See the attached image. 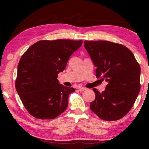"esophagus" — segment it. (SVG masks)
Returning <instances> with one entry per match:
<instances>
[{
	"label": "esophagus",
	"instance_id": "1",
	"mask_svg": "<svg viewBox=\"0 0 149 149\" xmlns=\"http://www.w3.org/2000/svg\"><path fill=\"white\" fill-rule=\"evenodd\" d=\"M86 89H87L86 88H85V87H81V88H79V89H78V90H79V91H80V92L84 91H85Z\"/></svg>",
	"mask_w": 149,
	"mask_h": 149
}]
</instances>
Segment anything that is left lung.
I'll list each match as a JSON object with an SVG mask.
<instances>
[{
    "label": "left lung",
    "instance_id": "8db88e82",
    "mask_svg": "<svg viewBox=\"0 0 149 149\" xmlns=\"http://www.w3.org/2000/svg\"><path fill=\"white\" fill-rule=\"evenodd\" d=\"M84 46L97 67L96 76L108 83L102 93L93 89L95 99L91 110L103 120H120L129 112L139 93L140 65L124 45L85 41Z\"/></svg>",
    "mask_w": 149,
    "mask_h": 149
}]
</instances>
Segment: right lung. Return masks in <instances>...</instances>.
<instances>
[{"label": "right lung", "instance_id": "obj_1", "mask_svg": "<svg viewBox=\"0 0 149 149\" xmlns=\"http://www.w3.org/2000/svg\"><path fill=\"white\" fill-rule=\"evenodd\" d=\"M83 41L70 39L42 40L32 45L17 65L16 89L30 114L50 120L64 112L72 87L59 84L58 74L64 71L69 58Z\"/></svg>", "mask_w": 149, "mask_h": 149}]
</instances>
